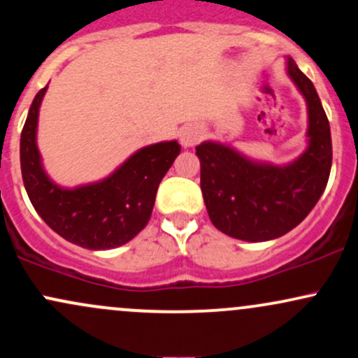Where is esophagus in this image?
I'll list each match as a JSON object with an SVG mask.
<instances>
[{
  "label": "esophagus",
  "instance_id": "1",
  "mask_svg": "<svg viewBox=\"0 0 358 358\" xmlns=\"http://www.w3.org/2000/svg\"><path fill=\"white\" fill-rule=\"evenodd\" d=\"M202 136L203 132L199 125H187V127H183L182 132H180V144H182L183 148H192L202 139Z\"/></svg>",
  "mask_w": 358,
  "mask_h": 358
}]
</instances>
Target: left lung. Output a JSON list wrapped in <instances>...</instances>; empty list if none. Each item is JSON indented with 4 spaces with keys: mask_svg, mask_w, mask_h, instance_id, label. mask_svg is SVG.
I'll return each instance as SVG.
<instances>
[{
    "mask_svg": "<svg viewBox=\"0 0 358 358\" xmlns=\"http://www.w3.org/2000/svg\"><path fill=\"white\" fill-rule=\"evenodd\" d=\"M287 74L308 103V149L292 163L253 161L219 143L199 144L200 188L212 224L231 238L268 241L301 224L323 195L331 170V132L316 88L287 59Z\"/></svg>",
    "mask_w": 358,
    "mask_h": 358,
    "instance_id": "left-lung-1",
    "label": "left lung"
}]
</instances>
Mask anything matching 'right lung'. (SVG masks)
Listing matches in <instances>:
<instances>
[{"label": "right lung", "mask_w": 358, "mask_h": 358, "mask_svg": "<svg viewBox=\"0 0 358 358\" xmlns=\"http://www.w3.org/2000/svg\"><path fill=\"white\" fill-rule=\"evenodd\" d=\"M42 88L30 105L20 137L22 178L34 209L47 226L69 243L88 250H112L131 241L146 227L156 192L182 148L176 141L134 152L105 180L62 188L47 176L37 149V120Z\"/></svg>", "instance_id": "1"}]
</instances>
